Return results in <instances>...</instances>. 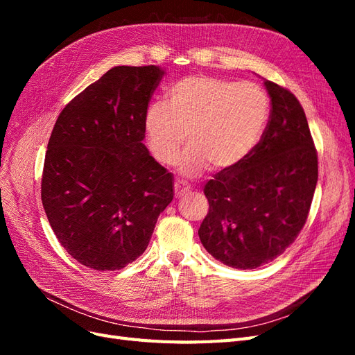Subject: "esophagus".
I'll return each mask as SVG.
<instances>
[{
  "mask_svg": "<svg viewBox=\"0 0 355 355\" xmlns=\"http://www.w3.org/2000/svg\"><path fill=\"white\" fill-rule=\"evenodd\" d=\"M188 192H189V187H188L187 184H184V182L178 180L176 184H175V194H176V197L179 198V197H182V196L188 194Z\"/></svg>",
  "mask_w": 355,
  "mask_h": 355,
  "instance_id": "esophagus-1",
  "label": "esophagus"
}]
</instances>
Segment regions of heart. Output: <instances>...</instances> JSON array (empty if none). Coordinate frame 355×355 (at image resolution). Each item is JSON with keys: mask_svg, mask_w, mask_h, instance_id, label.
I'll list each match as a JSON object with an SVG mask.
<instances>
[{"mask_svg": "<svg viewBox=\"0 0 355 355\" xmlns=\"http://www.w3.org/2000/svg\"><path fill=\"white\" fill-rule=\"evenodd\" d=\"M270 112V98L252 81L188 75L170 85L167 103L148 106L146 145L159 164L173 166L188 133L191 146L180 159L182 173L196 176L209 164L231 170L259 144Z\"/></svg>", "mask_w": 355, "mask_h": 355, "instance_id": "obj_1", "label": "heart"}]
</instances>
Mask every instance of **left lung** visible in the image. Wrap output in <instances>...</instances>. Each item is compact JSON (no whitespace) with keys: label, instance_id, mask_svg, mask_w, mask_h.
Listing matches in <instances>:
<instances>
[{"label":"left lung","instance_id":"1","mask_svg":"<svg viewBox=\"0 0 355 355\" xmlns=\"http://www.w3.org/2000/svg\"><path fill=\"white\" fill-rule=\"evenodd\" d=\"M270 121L243 163L204 187L209 213L198 230L214 259L253 270L274 261L304 228L318 179V157L302 105L270 80Z\"/></svg>","mask_w":355,"mask_h":355}]
</instances>
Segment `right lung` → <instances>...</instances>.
Returning a JSON list of instances; mask_svg holds the SVG:
<instances>
[{
    "label": "right lung",
    "mask_w": 355,
    "mask_h": 355,
    "mask_svg": "<svg viewBox=\"0 0 355 355\" xmlns=\"http://www.w3.org/2000/svg\"><path fill=\"white\" fill-rule=\"evenodd\" d=\"M159 67H115L59 114L47 145L41 200L75 261L115 271L141 256L173 200V175L144 144Z\"/></svg>",
    "instance_id": "1"
}]
</instances>
